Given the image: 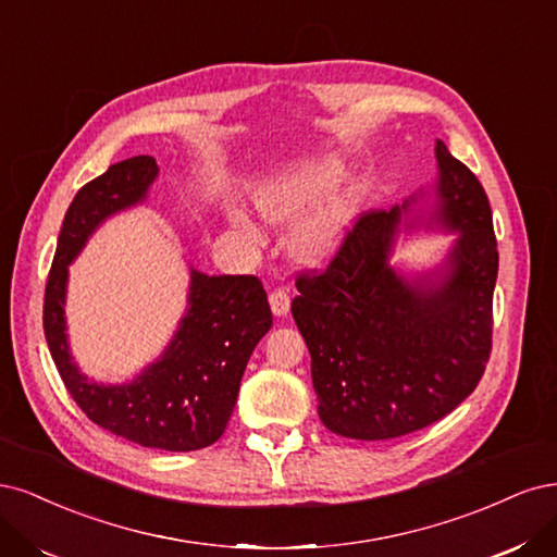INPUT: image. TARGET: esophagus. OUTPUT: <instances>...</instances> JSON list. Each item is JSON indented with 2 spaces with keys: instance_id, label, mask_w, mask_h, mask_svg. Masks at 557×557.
<instances>
[{
  "instance_id": "esophagus-1",
  "label": "esophagus",
  "mask_w": 557,
  "mask_h": 557,
  "mask_svg": "<svg viewBox=\"0 0 557 557\" xmlns=\"http://www.w3.org/2000/svg\"><path fill=\"white\" fill-rule=\"evenodd\" d=\"M268 300H271V308H273V312L277 317H284L286 312H289V308H292V296H289V292L284 289V286H280V289L271 292Z\"/></svg>"
}]
</instances>
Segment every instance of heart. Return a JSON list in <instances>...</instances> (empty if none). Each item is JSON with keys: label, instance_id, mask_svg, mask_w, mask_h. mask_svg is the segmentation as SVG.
Listing matches in <instances>:
<instances>
[{"label": "heart", "instance_id": "heart-1", "mask_svg": "<svg viewBox=\"0 0 557 557\" xmlns=\"http://www.w3.org/2000/svg\"><path fill=\"white\" fill-rule=\"evenodd\" d=\"M337 161H308L271 175L255 189V206L271 222H286L294 214L317 203L337 177ZM347 226V201L331 196L294 226L292 247L305 261H317L333 252Z\"/></svg>", "mask_w": 557, "mask_h": 557}]
</instances>
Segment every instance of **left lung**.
I'll return each mask as SVG.
<instances>
[{"mask_svg":"<svg viewBox=\"0 0 557 557\" xmlns=\"http://www.w3.org/2000/svg\"><path fill=\"white\" fill-rule=\"evenodd\" d=\"M435 157L430 222L460 233L437 275L407 280L388 265L405 203L366 212L324 271L296 277L292 314L312 356L319 419L335 435L417 433L470 396L491 358L499 261L491 203L442 140Z\"/></svg>","mask_w":557,"mask_h":557,"instance_id":"left-lung-1","label":"left lung"}]
</instances>
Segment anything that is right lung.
<instances>
[{
    "instance_id": "right-lung-1",
    "label": "right lung",
    "mask_w": 557,
    "mask_h": 557,
    "mask_svg": "<svg viewBox=\"0 0 557 557\" xmlns=\"http://www.w3.org/2000/svg\"><path fill=\"white\" fill-rule=\"evenodd\" d=\"M154 157L117 161L71 201L52 259L44 333L71 398L109 433L164 451H196L218 442L236 407L243 372L273 312L255 275H206L191 268L189 308L159 361L127 384H97L69 354L64 298L69 263L111 214L148 199L157 181Z\"/></svg>"
}]
</instances>
